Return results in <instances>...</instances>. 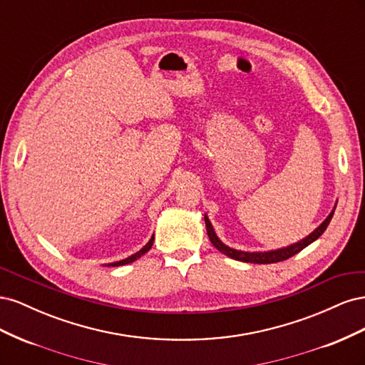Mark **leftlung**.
I'll return each mask as SVG.
<instances>
[{
  "label": "left lung",
  "mask_w": 365,
  "mask_h": 365,
  "mask_svg": "<svg viewBox=\"0 0 365 365\" xmlns=\"http://www.w3.org/2000/svg\"><path fill=\"white\" fill-rule=\"evenodd\" d=\"M336 207V205H335ZM334 212L335 208L330 212V215L323 220L322 224H319L318 228H315L311 235L306 236L304 239H302L300 242H297V244H292V245H288L284 248H280V250H271V251H240V250H235V248H230L228 245H225L222 240H220L215 230H213V225L212 222H210V219L207 217V215L204 216L205 219V227H207V235L210 237V242H212L213 247L217 248L220 252L225 254V256L235 259V260H239V262H247V263H259V264H267V263H275V262H282V260H286L289 259L292 256H295L297 252H300L303 248H306L307 245H311L312 242H315L319 236H322L329 222L330 219H332L334 216Z\"/></svg>",
  "instance_id": "8db88e82"
}]
</instances>
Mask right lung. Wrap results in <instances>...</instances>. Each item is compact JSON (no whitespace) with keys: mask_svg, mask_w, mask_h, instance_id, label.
Returning <instances> with one entry per match:
<instances>
[{"mask_svg":"<svg viewBox=\"0 0 365 365\" xmlns=\"http://www.w3.org/2000/svg\"><path fill=\"white\" fill-rule=\"evenodd\" d=\"M152 245H153V236L150 237V240L148 242V244L143 247L140 251H137L135 254H132V256H129V257H126V259H123V260H118V262H114V263H108L106 267H121V264H128V263H132V262H135L137 259H140L143 254H146L150 248H152Z\"/></svg>","mask_w":365,"mask_h":365,"instance_id":"right-lung-1","label":"right lung"}]
</instances>
